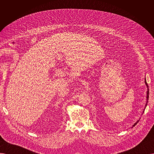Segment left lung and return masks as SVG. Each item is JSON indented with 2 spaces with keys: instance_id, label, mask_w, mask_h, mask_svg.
I'll return each mask as SVG.
<instances>
[{
  "instance_id": "obj_1",
  "label": "left lung",
  "mask_w": 154,
  "mask_h": 154,
  "mask_svg": "<svg viewBox=\"0 0 154 154\" xmlns=\"http://www.w3.org/2000/svg\"><path fill=\"white\" fill-rule=\"evenodd\" d=\"M145 85H146V86H147V101H146V103H145V108H144V109H143V112H144V110H145V108H146V107H147V103H148V100H149V87H148V85H147V81H146V79L145 78ZM139 120H138L137 121V122L132 125V128H133L137 123L139 122Z\"/></svg>"
}]
</instances>
